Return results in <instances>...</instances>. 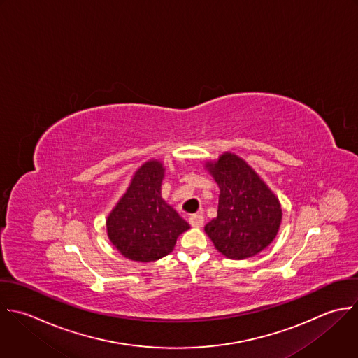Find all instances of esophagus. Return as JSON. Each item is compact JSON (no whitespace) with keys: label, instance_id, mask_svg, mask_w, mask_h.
Segmentation results:
<instances>
[{"label":"esophagus","instance_id":"obj_1","mask_svg":"<svg viewBox=\"0 0 358 358\" xmlns=\"http://www.w3.org/2000/svg\"><path fill=\"white\" fill-rule=\"evenodd\" d=\"M203 222H205V217L202 215H199V213L189 216V224L192 227H202Z\"/></svg>","mask_w":358,"mask_h":358}]
</instances>
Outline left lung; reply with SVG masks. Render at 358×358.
<instances>
[{
	"label": "left lung",
	"mask_w": 358,
	"mask_h": 358,
	"mask_svg": "<svg viewBox=\"0 0 358 358\" xmlns=\"http://www.w3.org/2000/svg\"><path fill=\"white\" fill-rule=\"evenodd\" d=\"M205 167L219 185L217 216L205 233L219 252L230 259L259 254L278 236L282 206L278 196L241 157L226 152Z\"/></svg>",
	"instance_id": "8db88e82"
}]
</instances>
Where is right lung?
<instances>
[{"label": "right lung", "instance_id": "right-lung-1", "mask_svg": "<svg viewBox=\"0 0 358 358\" xmlns=\"http://www.w3.org/2000/svg\"><path fill=\"white\" fill-rule=\"evenodd\" d=\"M164 166L143 163L106 220L107 236L121 255L153 262L169 255L189 224L162 198Z\"/></svg>", "mask_w": 358, "mask_h": 358}]
</instances>
